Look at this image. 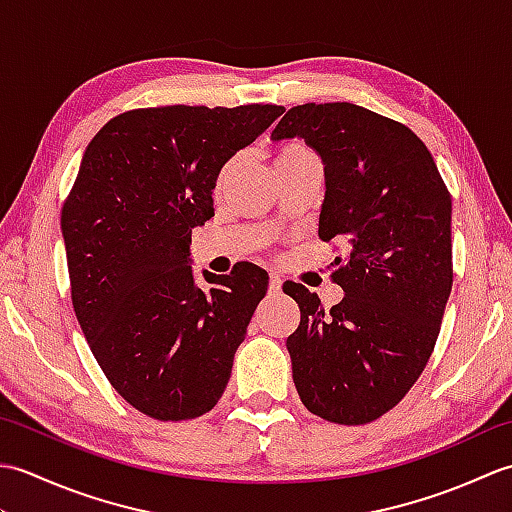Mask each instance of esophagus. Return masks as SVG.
<instances>
[{"label":"esophagus","instance_id":"esophagus-1","mask_svg":"<svg viewBox=\"0 0 512 512\" xmlns=\"http://www.w3.org/2000/svg\"><path fill=\"white\" fill-rule=\"evenodd\" d=\"M281 286H284V281H281V277L279 275H270V281H268V292H270V295H279Z\"/></svg>","mask_w":512,"mask_h":512}]
</instances>
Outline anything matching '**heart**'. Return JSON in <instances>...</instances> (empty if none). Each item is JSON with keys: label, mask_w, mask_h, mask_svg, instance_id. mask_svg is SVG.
I'll return each mask as SVG.
<instances>
[{"label": "heart", "mask_w": 512, "mask_h": 512, "mask_svg": "<svg viewBox=\"0 0 512 512\" xmlns=\"http://www.w3.org/2000/svg\"><path fill=\"white\" fill-rule=\"evenodd\" d=\"M303 160H314V154H312V151H310L306 145L299 143V140H290V143L279 145L277 151H275V158H273L275 169H277V167H286V165H295V162H303ZM233 167H235V160L226 162L222 173H220V184H222L228 176H231Z\"/></svg>", "instance_id": "1"}]
</instances>
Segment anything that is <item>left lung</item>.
<instances>
[{"mask_svg": "<svg viewBox=\"0 0 512 512\" xmlns=\"http://www.w3.org/2000/svg\"><path fill=\"white\" fill-rule=\"evenodd\" d=\"M301 138L321 156L323 242L350 250L332 279L345 297L325 310L301 284L288 336L292 380L314 416L365 424L405 398L433 352L453 286L451 195L422 140L352 103L292 107L270 140Z\"/></svg>", "mask_w": 512, "mask_h": 512, "instance_id": "obj_1", "label": "left lung"}]
</instances>
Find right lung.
<instances>
[{
	"label": "right lung",
	"mask_w": 512,
	"mask_h": 512,
	"mask_svg": "<svg viewBox=\"0 0 512 512\" xmlns=\"http://www.w3.org/2000/svg\"><path fill=\"white\" fill-rule=\"evenodd\" d=\"M284 114L281 105H167L114 116L85 149L61 209L72 306L107 380L156 420L211 411L268 290L242 262L191 270V231L213 217L222 167Z\"/></svg>",
	"instance_id": "right-lung-1"
}]
</instances>
